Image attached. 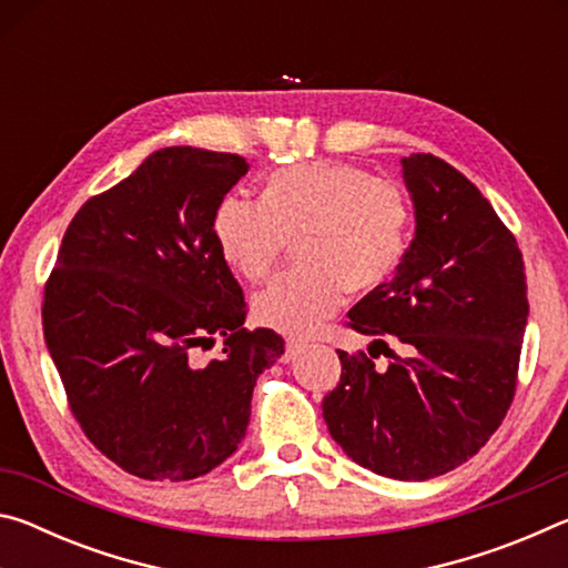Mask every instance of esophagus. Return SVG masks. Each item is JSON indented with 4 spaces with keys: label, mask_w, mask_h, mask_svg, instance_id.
<instances>
[{
    "label": "esophagus",
    "mask_w": 568,
    "mask_h": 568,
    "mask_svg": "<svg viewBox=\"0 0 568 568\" xmlns=\"http://www.w3.org/2000/svg\"><path fill=\"white\" fill-rule=\"evenodd\" d=\"M303 348H305L303 341H285V351H283V355H281V361H283V363L295 361L297 355H301Z\"/></svg>",
    "instance_id": "obj_1"
}]
</instances>
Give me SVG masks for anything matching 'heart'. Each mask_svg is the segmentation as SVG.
<instances>
[{
    "label": "heart",
    "instance_id": "obj_1",
    "mask_svg": "<svg viewBox=\"0 0 568 568\" xmlns=\"http://www.w3.org/2000/svg\"><path fill=\"white\" fill-rule=\"evenodd\" d=\"M408 233L403 192L341 160L271 172L261 200L225 195L213 210L223 261L263 283L295 237L291 273L255 297V318L285 335H311L338 311L345 291H376L396 271Z\"/></svg>",
    "mask_w": 568,
    "mask_h": 568
}]
</instances>
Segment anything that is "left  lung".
Returning a JSON list of instances; mask_svg holds the SVG:
<instances>
[{"mask_svg": "<svg viewBox=\"0 0 568 568\" xmlns=\"http://www.w3.org/2000/svg\"><path fill=\"white\" fill-rule=\"evenodd\" d=\"M400 162L416 237L393 281L348 313L351 328L386 345L390 363L338 351L341 381L323 398V418L358 466L426 480L466 464L501 426L528 301L516 237L474 182L423 152ZM386 337L407 355L393 354Z\"/></svg>", "mask_w": 568, "mask_h": 568, "instance_id": "8db88e82", "label": "left lung"}]
</instances>
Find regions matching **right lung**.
<instances>
[{
	"instance_id": "obj_1",
	"label": "right lung",
	"mask_w": 568,
	"mask_h": 568,
	"mask_svg": "<svg viewBox=\"0 0 568 568\" xmlns=\"http://www.w3.org/2000/svg\"><path fill=\"white\" fill-rule=\"evenodd\" d=\"M245 172L230 152L158 150L62 237L47 351L84 436L132 476L190 480L233 456L255 381L283 355L275 331L243 328V287L213 237V210ZM217 334L224 353L195 362Z\"/></svg>"
}]
</instances>
